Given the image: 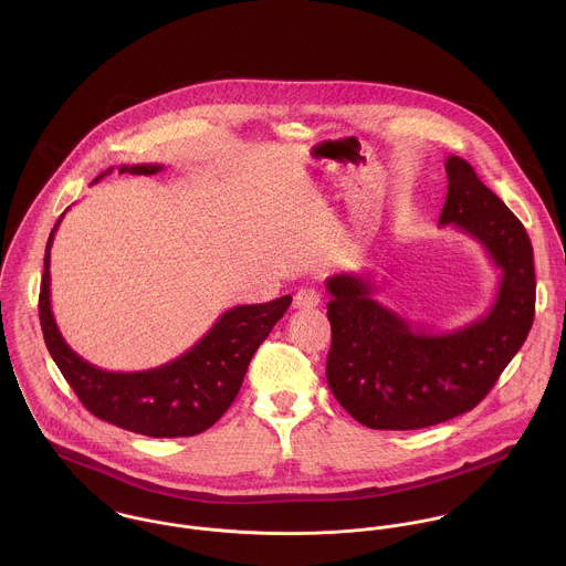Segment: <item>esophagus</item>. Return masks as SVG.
<instances>
[{
    "label": "esophagus",
    "mask_w": 566,
    "mask_h": 566,
    "mask_svg": "<svg viewBox=\"0 0 566 566\" xmlns=\"http://www.w3.org/2000/svg\"><path fill=\"white\" fill-rule=\"evenodd\" d=\"M321 303V294L314 287H301L294 296V307L296 310H314Z\"/></svg>",
    "instance_id": "obj_1"
}]
</instances>
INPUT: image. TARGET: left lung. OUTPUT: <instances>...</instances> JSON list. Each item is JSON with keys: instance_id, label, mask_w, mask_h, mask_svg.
Wrapping results in <instances>:
<instances>
[{"instance_id": "1", "label": "left lung", "mask_w": 566, "mask_h": 566, "mask_svg": "<svg viewBox=\"0 0 566 566\" xmlns=\"http://www.w3.org/2000/svg\"><path fill=\"white\" fill-rule=\"evenodd\" d=\"M444 169L449 185L440 227H458L484 245L501 270L499 290L480 321L431 333L375 301L368 274L326 279L333 335L326 381L337 403L370 429H422L471 411L534 323V250L525 227L471 163L451 155Z\"/></svg>"}]
</instances>
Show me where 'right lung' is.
<instances>
[{
	"instance_id": "1",
	"label": "right lung",
	"mask_w": 566,
	"mask_h": 566,
	"mask_svg": "<svg viewBox=\"0 0 566 566\" xmlns=\"http://www.w3.org/2000/svg\"><path fill=\"white\" fill-rule=\"evenodd\" d=\"M161 169L163 165H122L119 174L153 176ZM111 171L113 167L93 182ZM63 216L45 245L39 318L45 346L82 405L99 420L150 438L196 436L216 424L235 401L254 350L283 318L292 296L224 312L198 344L159 368L139 373L102 370L70 348L52 314L50 248Z\"/></svg>"
}]
</instances>
